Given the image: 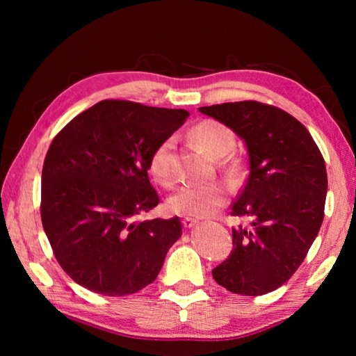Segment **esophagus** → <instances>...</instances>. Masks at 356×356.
Returning <instances> with one entry per match:
<instances>
[{"instance_id":"34e87169","label":"esophagus","mask_w":356,"mask_h":356,"mask_svg":"<svg viewBox=\"0 0 356 356\" xmlns=\"http://www.w3.org/2000/svg\"><path fill=\"white\" fill-rule=\"evenodd\" d=\"M182 225H184V227L190 229V227H193L195 225H197V220L196 218H191V216H185V218L182 220Z\"/></svg>"}]
</instances>
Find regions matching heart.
Here are the masks:
<instances>
[{
	"label": "heart",
	"mask_w": 356,
	"mask_h": 356,
	"mask_svg": "<svg viewBox=\"0 0 356 356\" xmlns=\"http://www.w3.org/2000/svg\"><path fill=\"white\" fill-rule=\"evenodd\" d=\"M191 138L204 152L212 159H221L227 155L234 147V135L225 124L216 120H202L191 130ZM174 143L168 138L150 155L149 170L152 176L163 185H171L176 180V171L172 168L171 150ZM227 188L222 184H190L180 188L170 200V209L172 212L186 216L212 215L226 204Z\"/></svg>",
	"instance_id": "obj_1"
}]
</instances>
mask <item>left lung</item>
I'll list each match as a JSON object with an SVG mask.
<instances>
[{
    "mask_svg": "<svg viewBox=\"0 0 356 356\" xmlns=\"http://www.w3.org/2000/svg\"><path fill=\"white\" fill-rule=\"evenodd\" d=\"M200 111L236 131L250 160V176L231 207L250 226L232 227L234 248L212 276L232 293L272 292L297 272L322 226L325 160L305 125L281 108L245 100Z\"/></svg>",
    "mask_w": 356,
    "mask_h": 356,
    "instance_id": "obj_1",
    "label": "left lung"
}]
</instances>
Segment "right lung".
<instances>
[{"label":"right lung","mask_w":356,"mask_h":356,"mask_svg":"<svg viewBox=\"0 0 356 356\" xmlns=\"http://www.w3.org/2000/svg\"><path fill=\"white\" fill-rule=\"evenodd\" d=\"M188 116L102 100L51 141L42 168L40 218L53 254L76 284L122 297L155 281L182 225L179 216L138 220L160 201L149 182V160Z\"/></svg>","instance_id":"obj_1"}]
</instances>
